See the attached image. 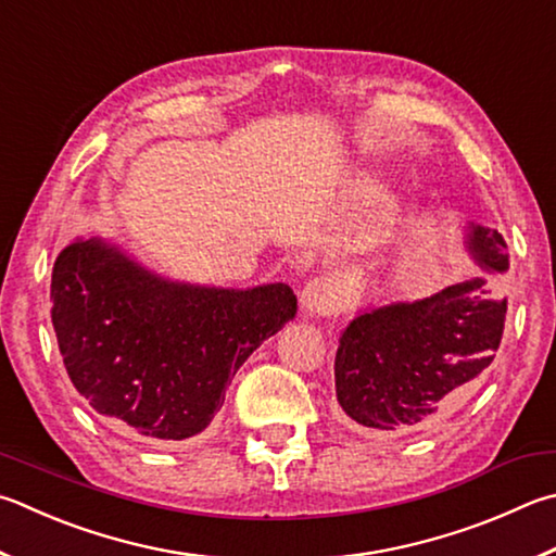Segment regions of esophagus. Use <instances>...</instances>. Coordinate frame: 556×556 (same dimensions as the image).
Segmentation results:
<instances>
[{"mask_svg":"<svg viewBox=\"0 0 556 556\" xmlns=\"http://www.w3.org/2000/svg\"><path fill=\"white\" fill-rule=\"evenodd\" d=\"M301 306L313 316H328L342 306V287L332 277H316L301 291Z\"/></svg>","mask_w":556,"mask_h":556,"instance_id":"obj_1","label":"esophagus"}]
</instances>
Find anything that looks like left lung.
Wrapping results in <instances>:
<instances>
[{
	"label": "left lung",
	"mask_w": 556,
	"mask_h": 556,
	"mask_svg": "<svg viewBox=\"0 0 556 556\" xmlns=\"http://www.w3.org/2000/svg\"><path fill=\"white\" fill-rule=\"evenodd\" d=\"M469 250L486 275L416 304L362 313L340 332L336 393L350 426L422 430L489 369L508 311L491 279L508 269L506 240L477 226Z\"/></svg>",
	"instance_id": "left-lung-1"
}]
</instances>
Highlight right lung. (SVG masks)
Segmentation results:
<instances>
[{
	"label": "right lung",
	"mask_w": 556,
	"mask_h": 556,
	"mask_svg": "<svg viewBox=\"0 0 556 556\" xmlns=\"http://www.w3.org/2000/svg\"><path fill=\"white\" fill-rule=\"evenodd\" d=\"M50 301L75 389L150 442L204 430L243 362L296 313L287 285H173L99 240L60 250Z\"/></svg>",
	"instance_id": "right-lung-1"
}]
</instances>
